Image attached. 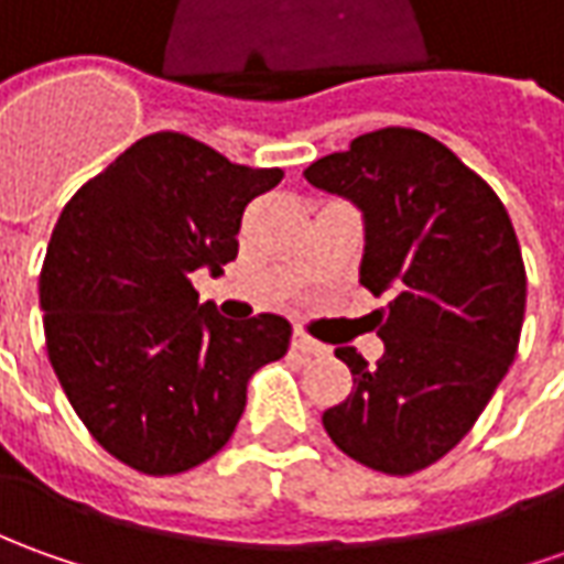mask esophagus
I'll return each instance as SVG.
<instances>
[{"instance_id": "obj_1", "label": "esophagus", "mask_w": 564, "mask_h": 564, "mask_svg": "<svg viewBox=\"0 0 564 564\" xmlns=\"http://www.w3.org/2000/svg\"><path fill=\"white\" fill-rule=\"evenodd\" d=\"M293 348L302 351V355H312V358H317V355H327V346L314 343L312 336H305V333H293Z\"/></svg>"}]
</instances>
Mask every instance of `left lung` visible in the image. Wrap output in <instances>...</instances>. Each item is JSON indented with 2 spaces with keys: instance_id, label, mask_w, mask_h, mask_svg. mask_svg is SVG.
Masks as SVG:
<instances>
[{
  "instance_id": "8db88e82",
  "label": "left lung",
  "mask_w": 564,
  "mask_h": 564,
  "mask_svg": "<svg viewBox=\"0 0 564 564\" xmlns=\"http://www.w3.org/2000/svg\"><path fill=\"white\" fill-rule=\"evenodd\" d=\"M305 178L361 213L358 278L392 296L370 314L386 346L377 367L336 348L355 389L324 411V429L377 473L426 469L457 447L516 361L528 283L512 221L457 153L401 126L314 160Z\"/></svg>"
}]
</instances>
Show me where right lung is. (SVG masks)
<instances>
[{
	"instance_id": "right-lung-1",
	"label": "right lung",
	"mask_w": 564,
	"mask_h": 564,
	"mask_svg": "<svg viewBox=\"0 0 564 564\" xmlns=\"http://www.w3.org/2000/svg\"><path fill=\"white\" fill-rule=\"evenodd\" d=\"M281 178L156 132L57 218L40 274L48 361L95 442L138 473H185L221 451L252 370L290 348L286 317L228 321L191 283L237 259L247 203Z\"/></svg>"
}]
</instances>
